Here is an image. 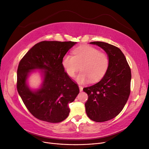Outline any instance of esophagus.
<instances>
[{
    "label": "esophagus",
    "mask_w": 149,
    "mask_h": 149,
    "mask_svg": "<svg viewBox=\"0 0 149 149\" xmlns=\"http://www.w3.org/2000/svg\"><path fill=\"white\" fill-rule=\"evenodd\" d=\"M79 91H80V92H81V91H83V86H81V85H79Z\"/></svg>",
    "instance_id": "obj_1"
}]
</instances>
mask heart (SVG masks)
Returning <instances> with one entry per match:
<instances>
[{"instance_id": "heart-1", "label": "heart", "mask_w": 149, "mask_h": 149, "mask_svg": "<svg viewBox=\"0 0 149 149\" xmlns=\"http://www.w3.org/2000/svg\"><path fill=\"white\" fill-rule=\"evenodd\" d=\"M110 63L109 57L105 52H100L95 47L83 45L73 51V56L65 55L62 59V66L66 74L73 78L80 68L81 71L76 80L84 83L91 80L96 82L100 80L106 73Z\"/></svg>"}]
</instances>
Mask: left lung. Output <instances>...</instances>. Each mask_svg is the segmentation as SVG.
<instances>
[{
    "mask_svg": "<svg viewBox=\"0 0 149 149\" xmlns=\"http://www.w3.org/2000/svg\"><path fill=\"white\" fill-rule=\"evenodd\" d=\"M102 48L109 57V68L97 83L83 88L88 94L86 112L92 120L102 123L111 120L123 109L130 93L131 71L120 49L112 45L93 42Z\"/></svg>",
    "mask_w": 149,
    "mask_h": 149,
    "instance_id": "8db88e82",
    "label": "left lung"
}]
</instances>
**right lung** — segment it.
<instances>
[{"mask_svg": "<svg viewBox=\"0 0 149 149\" xmlns=\"http://www.w3.org/2000/svg\"><path fill=\"white\" fill-rule=\"evenodd\" d=\"M74 42L43 41L22 58L17 69V89L26 107L35 118L51 123L64 120L70 114L68 104L79 93L78 84L66 74L62 59ZM43 69L42 88L32 92L26 80L31 69Z\"/></svg>", "mask_w": 149, "mask_h": 149, "instance_id": "add662e5", "label": "right lung"}]
</instances>
